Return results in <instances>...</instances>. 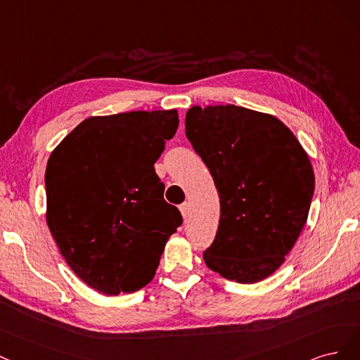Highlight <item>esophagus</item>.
I'll return each mask as SVG.
<instances>
[{"label":"esophagus","instance_id":"1","mask_svg":"<svg viewBox=\"0 0 360 360\" xmlns=\"http://www.w3.org/2000/svg\"><path fill=\"white\" fill-rule=\"evenodd\" d=\"M179 211H181V214H182L184 219H187V217L190 215V205H188V203H182V205L179 206Z\"/></svg>","mask_w":360,"mask_h":360}]
</instances>
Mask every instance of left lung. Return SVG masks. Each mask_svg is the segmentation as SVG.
<instances>
[{
	"instance_id": "left-lung-1",
	"label": "left lung",
	"mask_w": 360,
	"mask_h": 360,
	"mask_svg": "<svg viewBox=\"0 0 360 360\" xmlns=\"http://www.w3.org/2000/svg\"><path fill=\"white\" fill-rule=\"evenodd\" d=\"M185 134L219 195L206 266L242 284L264 280L284 263L308 218L314 172L302 145L272 115L235 104L193 106Z\"/></svg>"
}]
</instances>
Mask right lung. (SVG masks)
Masks as SVG:
<instances>
[{
	"instance_id": "right-lung-1",
	"label": "right lung",
	"mask_w": 360,
	"mask_h": 360,
	"mask_svg": "<svg viewBox=\"0 0 360 360\" xmlns=\"http://www.w3.org/2000/svg\"><path fill=\"white\" fill-rule=\"evenodd\" d=\"M178 124L175 109L91 117L48 160L46 221L67 264L100 293L145 287L182 224L154 169Z\"/></svg>"
}]
</instances>
